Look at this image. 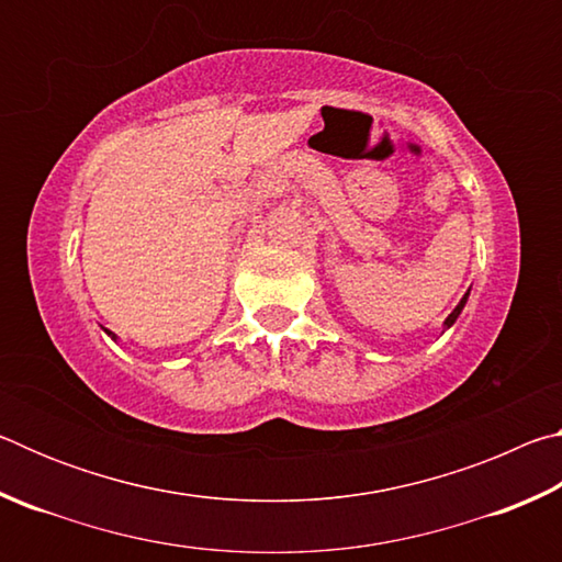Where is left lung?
<instances>
[{
	"label": "left lung",
	"instance_id": "1",
	"mask_svg": "<svg viewBox=\"0 0 562 562\" xmlns=\"http://www.w3.org/2000/svg\"><path fill=\"white\" fill-rule=\"evenodd\" d=\"M465 302H469V292H465V294H463V297H461V302H459V304H456V310L451 312V315H449V317H446V322H443V329H449V327L453 325V322H456V319H459V315H461V312H463V307H465Z\"/></svg>",
	"mask_w": 562,
	"mask_h": 562
}]
</instances>
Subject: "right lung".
Listing matches in <instances>:
<instances>
[{
  "label": "right lung",
  "instance_id": "obj_1",
  "mask_svg": "<svg viewBox=\"0 0 562 562\" xmlns=\"http://www.w3.org/2000/svg\"><path fill=\"white\" fill-rule=\"evenodd\" d=\"M106 335H109L111 339H116V335H113V331H109V329H106Z\"/></svg>",
  "mask_w": 562,
  "mask_h": 562
}]
</instances>
